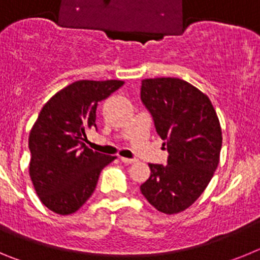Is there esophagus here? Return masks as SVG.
Segmentation results:
<instances>
[{
  "label": "esophagus",
  "instance_id": "esophagus-1",
  "mask_svg": "<svg viewBox=\"0 0 260 260\" xmlns=\"http://www.w3.org/2000/svg\"><path fill=\"white\" fill-rule=\"evenodd\" d=\"M119 158H121V161L125 162V164H133V162L137 161L135 158H127V157H119Z\"/></svg>",
  "mask_w": 260,
  "mask_h": 260
}]
</instances>
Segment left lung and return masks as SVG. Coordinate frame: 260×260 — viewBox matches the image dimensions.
Segmentation results:
<instances>
[{"mask_svg":"<svg viewBox=\"0 0 260 260\" xmlns=\"http://www.w3.org/2000/svg\"><path fill=\"white\" fill-rule=\"evenodd\" d=\"M141 100L168 151L167 165L148 164L141 192L160 212L178 213L201 197L219 164V118L210 99L178 78L143 79Z\"/></svg>","mask_w":260,"mask_h":260,"instance_id":"1","label":"left lung"}]
</instances>
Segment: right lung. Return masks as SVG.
<instances>
[{
	"mask_svg": "<svg viewBox=\"0 0 260 260\" xmlns=\"http://www.w3.org/2000/svg\"><path fill=\"white\" fill-rule=\"evenodd\" d=\"M122 80H78L50 99L28 138L29 177L41 203L58 215L79 210L92 195L100 172L114 156L86 146L87 130L96 127L99 102Z\"/></svg>",
	"mask_w": 260,
	"mask_h": 260,
	"instance_id": "add662e5",
	"label": "right lung"
}]
</instances>
